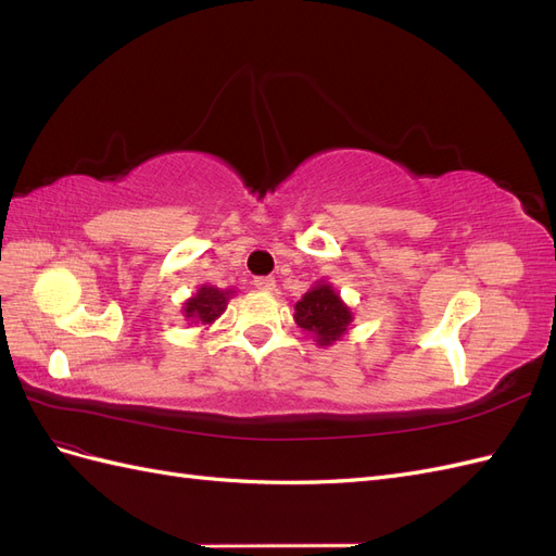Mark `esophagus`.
Instances as JSON below:
<instances>
[{"label": "esophagus", "mask_w": 556, "mask_h": 556, "mask_svg": "<svg viewBox=\"0 0 556 556\" xmlns=\"http://www.w3.org/2000/svg\"><path fill=\"white\" fill-rule=\"evenodd\" d=\"M252 285H255L260 292H271L276 288V280L271 276H260V278L252 280Z\"/></svg>", "instance_id": "1"}]
</instances>
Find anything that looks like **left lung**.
I'll list each match as a JSON object with an SVG mask.
<instances>
[{
  "label": "left lung",
  "mask_w": 556,
  "mask_h": 556,
  "mask_svg": "<svg viewBox=\"0 0 556 556\" xmlns=\"http://www.w3.org/2000/svg\"><path fill=\"white\" fill-rule=\"evenodd\" d=\"M294 319L301 329L315 333L319 345L339 341L352 323L348 306L339 299L329 285H315L311 292L294 306Z\"/></svg>",
  "instance_id": "obj_1"
}]
</instances>
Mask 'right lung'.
I'll list each match as a JSON object with an SVG mask.
<instances>
[{
  "label": "right lung",
  "instance_id": "obj_1",
  "mask_svg": "<svg viewBox=\"0 0 556 556\" xmlns=\"http://www.w3.org/2000/svg\"><path fill=\"white\" fill-rule=\"evenodd\" d=\"M227 296H229V292L204 285V288H201L188 301V304H185V315H188V319H194V323H199V325H211L213 319L225 311Z\"/></svg>",
  "mask_w": 556,
  "mask_h": 556
}]
</instances>
